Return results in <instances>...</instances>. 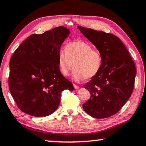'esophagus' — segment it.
<instances>
[{
  "mask_svg": "<svg viewBox=\"0 0 146 146\" xmlns=\"http://www.w3.org/2000/svg\"><path fill=\"white\" fill-rule=\"evenodd\" d=\"M74 88L76 89H78L80 88V87L78 86H77V85H76V84H74Z\"/></svg>",
  "mask_w": 146,
  "mask_h": 146,
  "instance_id": "esophagus-1",
  "label": "esophagus"
}]
</instances>
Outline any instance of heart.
<instances>
[{
  "label": "heart",
  "mask_w": 146,
  "mask_h": 146,
  "mask_svg": "<svg viewBox=\"0 0 146 146\" xmlns=\"http://www.w3.org/2000/svg\"><path fill=\"white\" fill-rule=\"evenodd\" d=\"M57 60L60 72L65 76L68 75L74 63L72 76L75 81L80 82L98 74L102 68L103 57L101 52L92 48L91 44L76 40L67 43L65 50L59 51Z\"/></svg>",
  "instance_id": "heart-1"
}]
</instances>
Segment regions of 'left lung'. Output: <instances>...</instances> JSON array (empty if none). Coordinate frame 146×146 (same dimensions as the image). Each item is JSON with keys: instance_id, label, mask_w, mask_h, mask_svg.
<instances>
[{"instance_id": "1", "label": "left lung", "mask_w": 146, "mask_h": 146, "mask_svg": "<svg viewBox=\"0 0 146 146\" xmlns=\"http://www.w3.org/2000/svg\"><path fill=\"white\" fill-rule=\"evenodd\" d=\"M78 28L103 57L101 70L84 86L90 92L91 98L83 104V108L93 117H109L117 113L131 96L136 74L135 64L117 36L84 27Z\"/></svg>"}]
</instances>
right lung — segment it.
I'll return each instance as SVG.
<instances>
[{
  "label": "right lung",
  "instance_id": "1",
  "mask_svg": "<svg viewBox=\"0 0 146 146\" xmlns=\"http://www.w3.org/2000/svg\"><path fill=\"white\" fill-rule=\"evenodd\" d=\"M64 27L42 34H33L14 51L10 60L8 86L21 111L35 117L53 113L61 93L73 91V84L60 72L57 55L69 35Z\"/></svg>",
  "mask_w": 146,
  "mask_h": 146
}]
</instances>
